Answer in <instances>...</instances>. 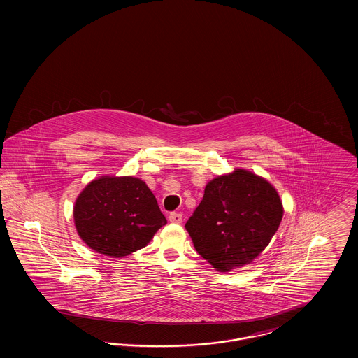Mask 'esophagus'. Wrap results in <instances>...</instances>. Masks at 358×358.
I'll use <instances>...</instances> for the list:
<instances>
[{"label": "esophagus", "instance_id": "34e87169", "mask_svg": "<svg viewBox=\"0 0 358 358\" xmlns=\"http://www.w3.org/2000/svg\"><path fill=\"white\" fill-rule=\"evenodd\" d=\"M169 220L171 222L180 224V222H182V215L178 213V212H171V215H169Z\"/></svg>", "mask_w": 358, "mask_h": 358}]
</instances>
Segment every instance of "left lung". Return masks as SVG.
Instances as JSON below:
<instances>
[{
	"label": "left lung",
	"instance_id": "obj_1",
	"mask_svg": "<svg viewBox=\"0 0 358 358\" xmlns=\"http://www.w3.org/2000/svg\"><path fill=\"white\" fill-rule=\"evenodd\" d=\"M283 217L276 189L252 171L235 169L206 184L185 228L194 248L220 273L251 263Z\"/></svg>",
	"mask_w": 358,
	"mask_h": 358
}]
</instances>
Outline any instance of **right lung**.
<instances>
[{"instance_id": "1", "label": "right lung", "mask_w": 358, "mask_h": 358, "mask_svg": "<svg viewBox=\"0 0 358 358\" xmlns=\"http://www.w3.org/2000/svg\"><path fill=\"white\" fill-rule=\"evenodd\" d=\"M73 220L90 248L111 257L143 248L166 224L152 190L131 176L91 181L76 199Z\"/></svg>"}]
</instances>
